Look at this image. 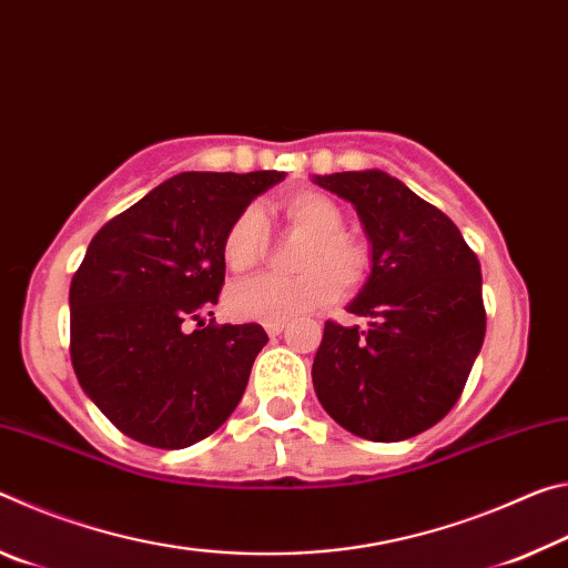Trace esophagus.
Instances as JSON below:
<instances>
[{"mask_svg": "<svg viewBox=\"0 0 568 568\" xmlns=\"http://www.w3.org/2000/svg\"><path fill=\"white\" fill-rule=\"evenodd\" d=\"M265 331H267V335H281V333L285 331V321H271V323H265Z\"/></svg>", "mask_w": 568, "mask_h": 568, "instance_id": "esophagus-1", "label": "esophagus"}]
</instances>
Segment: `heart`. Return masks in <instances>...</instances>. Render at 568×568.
Returning <instances> with one entry per match:
<instances>
[{
    "label": "heart",
    "instance_id": "1",
    "mask_svg": "<svg viewBox=\"0 0 568 568\" xmlns=\"http://www.w3.org/2000/svg\"><path fill=\"white\" fill-rule=\"evenodd\" d=\"M285 223L307 237L297 257L301 275H257L230 287L227 313L237 321H291L331 303L338 283L358 285L368 271L365 247L343 233L341 207L315 190H297L281 203ZM263 215L245 207L223 237V261L233 273H245L263 255Z\"/></svg>",
    "mask_w": 568,
    "mask_h": 568
}]
</instances>
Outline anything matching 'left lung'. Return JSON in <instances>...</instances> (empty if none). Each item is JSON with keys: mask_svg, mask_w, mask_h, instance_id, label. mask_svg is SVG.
<instances>
[{"mask_svg": "<svg viewBox=\"0 0 568 568\" xmlns=\"http://www.w3.org/2000/svg\"><path fill=\"white\" fill-rule=\"evenodd\" d=\"M313 182L348 200L371 243V275L348 303L361 325L328 321L313 386L353 436L396 444L454 408L484 345L480 265L454 220L383 170Z\"/></svg>", "mask_w": 568, "mask_h": 568, "instance_id": "left-lung-1", "label": "left lung"}]
</instances>
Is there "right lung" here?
I'll return each instance as SVG.
<instances>
[{
  "mask_svg": "<svg viewBox=\"0 0 568 568\" xmlns=\"http://www.w3.org/2000/svg\"><path fill=\"white\" fill-rule=\"evenodd\" d=\"M281 180L277 170L180 172L92 237L70 285V355L82 390L124 436L187 448L243 398L267 335L203 315L225 283L227 225Z\"/></svg>",
  "mask_w": 568,
  "mask_h": 568,
  "instance_id": "1",
  "label": "right lung"
}]
</instances>
